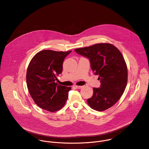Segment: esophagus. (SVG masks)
<instances>
[{
  "mask_svg": "<svg viewBox=\"0 0 149 149\" xmlns=\"http://www.w3.org/2000/svg\"><path fill=\"white\" fill-rule=\"evenodd\" d=\"M75 87L77 89H81L83 87V86H75Z\"/></svg>",
  "mask_w": 149,
  "mask_h": 149,
  "instance_id": "obj_1",
  "label": "esophagus"
}]
</instances>
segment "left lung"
<instances>
[{
	"instance_id": "8db88e82",
	"label": "left lung",
	"mask_w": 149,
	"mask_h": 149,
	"mask_svg": "<svg viewBox=\"0 0 149 149\" xmlns=\"http://www.w3.org/2000/svg\"><path fill=\"white\" fill-rule=\"evenodd\" d=\"M74 51L90 60L91 70L100 80V87L93 88L88 104L98 111L110 108L121 98L127 82V68L121 53L114 45L105 43Z\"/></svg>"
}]
</instances>
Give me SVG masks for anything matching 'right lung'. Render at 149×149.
I'll return each mask as SVG.
<instances>
[{
	"label": "right lung",
	"instance_id": "add662e5",
	"mask_svg": "<svg viewBox=\"0 0 149 149\" xmlns=\"http://www.w3.org/2000/svg\"><path fill=\"white\" fill-rule=\"evenodd\" d=\"M68 52L43 50L31 61L26 72L29 94L40 108L51 112L62 109L68 97L71 87L59 86L55 81L62 71V63Z\"/></svg>",
	"mask_w": 149,
	"mask_h": 149
}]
</instances>
